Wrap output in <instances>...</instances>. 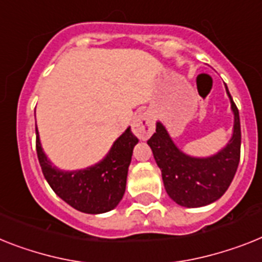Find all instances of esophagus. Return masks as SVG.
<instances>
[{"mask_svg": "<svg viewBox=\"0 0 262 262\" xmlns=\"http://www.w3.org/2000/svg\"><path fill=\"white\" fill-rule=\"evenodd\" d=\"M132 130L140 140H148L155 132V118L148 112H142L136 116L132 122Z\"/></svg>", "mask_w": 262, "mask_h": 262, "instance_id": "esophagus-1", "label": "esophagus"}]
</instances>
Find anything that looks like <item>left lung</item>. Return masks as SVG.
Returning a JSON list of instances; mask_svg holds the SVG:
<instances>
[{
  "instance_id": "left-lung-1",
  "label": "left lung",
  "mask_w": 262,
  "mask_h": 262,
  "mask_svg": "<svg viewBox=\"0 0 262 262\" xmlns=\"http://www.w3.org/2000/svg\"><path fill=\"white\" fill-rule=\"evenodd\" d=\"M230 106L234 114L233 135L229 142L210 157H192L174 145L161 122L148 140L158 168L161 169L165 190L176 204L186 208L209 205L226 192L236 174L241 148L239 114L228 86Z\"/></svg>"
}]
</instances>
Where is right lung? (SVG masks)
Masks as SVG:
<instances>
[{"label":"right lung","mask_w":262,"mask_h":262,"mask_svg":"<svg viewBox=\"0 0 262 262\" xmlns=\"http://www.w3.org/2000/svg\"><path fill=\"white\" fill-rule=\"evenodd\" d=\"M36 149L43 177L60 199L74 209L89 214L109 212L118 205L126 188L127 168L138 140L130 127L114 141L106 157L80 170H61L43 153L36 129Z\"/></svg>","instance_id":"obj_1"}]
</instances>
